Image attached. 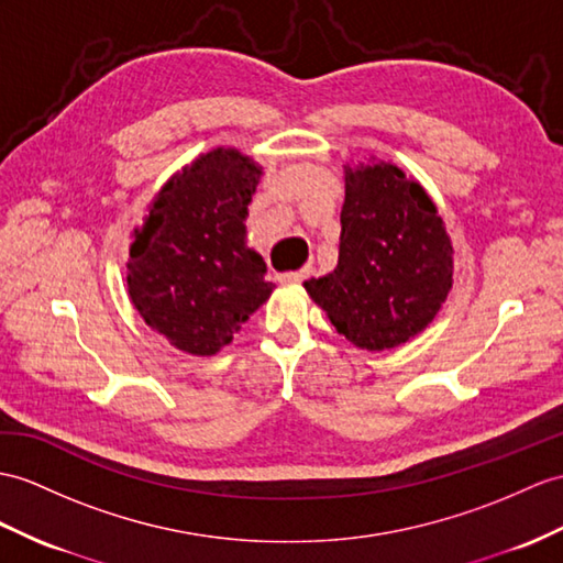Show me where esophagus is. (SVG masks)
<instances>
[{
	"instance_id": "34e87169",
	"label": "esophagus",
	"mask_w": 563,
	"mask_h": 563,
	"mask_svg": "<svg viewBox=\"0 0 563 563\" xmlns=\"http://www.w3.org/2000/svg\"><path fill=\"white\" fill-rule=\"evenodd\" d=\"M310 272H312V267L308 265V267H300V269H294V272H282V274H277V279L289 282V284H300V282H306L310 277Z\"/></svg>"
}]
</instances>
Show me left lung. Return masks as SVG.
Wrapping results in <instances>:
<instances>
[{"instance_id":"1","label":"left lung","mask_w":563,"mask_h":563,"mask_svg":"<svg viewBox=\"0 0 563 563\" xmlns=\"http://www.w3.org/2000/svg\"><path fill=\"white\" fill-rule=\"evenodd\" d=\"M454 249L422 186L389 162L346 167L339 265L306 291L353 346L406 344L442 308Z\"/></svg>"}]
</instances>
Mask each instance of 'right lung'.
Listing matches in <instances>:
<instances>
[{
  "instance_id": "1",
  "label": "right lung",
  "mask_w": 563,
  "mask_h": 563,
  "mask_svg": "<svg viewBox=\"0 0 563 563\" xmlns=\"http://www.w3.org/2000/svg\"><path fill=\"white\" fill-rule=\"evenodd\" d=\"M260 167L217 147L159 190L135 229L129 296L176 349L212 355L269 298L267 265L245 245V217Z\"/></svg>"
}]
</instances>
